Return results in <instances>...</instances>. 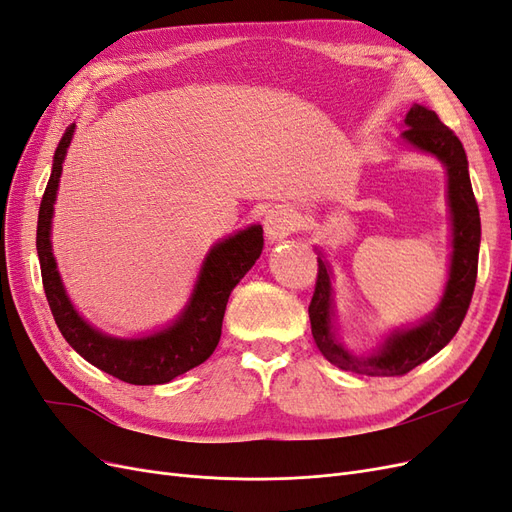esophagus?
<instances>
[{"instance_id": "1", "label": "esophagus", "mask_w": 512, "mask_h": 512, "mask_svg": "<svg viewBox=\"0 0 512 512\" xmlns=\"http://www.w3.org/2000/svg\"><path fill=\"white\" fill-rule=\"evenodd\" d=\"M265 232L269 241H282L299 228V215L286 205H275L265 215Z\"/></svg>"}]
</instances>
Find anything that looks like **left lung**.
Returning <instances> with one entry per match:
<instances>
[{
	"mask_svg": "<svg viewBox=\"0 0 512 512\" xmlns=\"http://www.w3.org/2000/svg\"><path fill=\"white\" fill-rule=\"evenodd\" d=\"M404 141L412 147L436 156L448 175V207L453 224V256L448 269L444 297L436 312L421 324L399 329L386 337V342L367 356H356L337 342L333 333V288L331 267L318 256V277L312 303H309V322L312 335L324 359L344 371L361 376H404L416 365L425 363L440 352L459 331L476 286L478 247H480V215L472 192L468 158L463 145L451 128L429 108L414 104L406 115Z\"/></svg>",
	"mask_w": 512,
	"mask_h": 512,
	"instance_id": "obj_1",
	"label": "left lung"
}]
</instances>
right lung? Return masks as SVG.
<instances>
[{"label":"right lung","mask_w":512,"mask_h":512,"mask_svg":"<svg viewBox=\"0 0 512 512\" xmlns=\"http://www.w3.org/2000/svg\"><path fill=\"white\" fill-rule=\"evenodd\" d=\"M74 123L61 136L55 149L51 179L38 213L36 250L40 258L42 286L53 318L66 342L79 352L85 361L128 384H164L185 374L192 367L205 363L213 354L222 335V320L232 288L258 260L262 245V226L239 230L211 247L203 269L196 280L190 303L170 327L138 339H119L104 335L91 327L72 307L61 284L57 262L51 250V218L61 177V164L66 160Z\"/></svg>","instance_id":"right-lung-1"}]
</instances>
